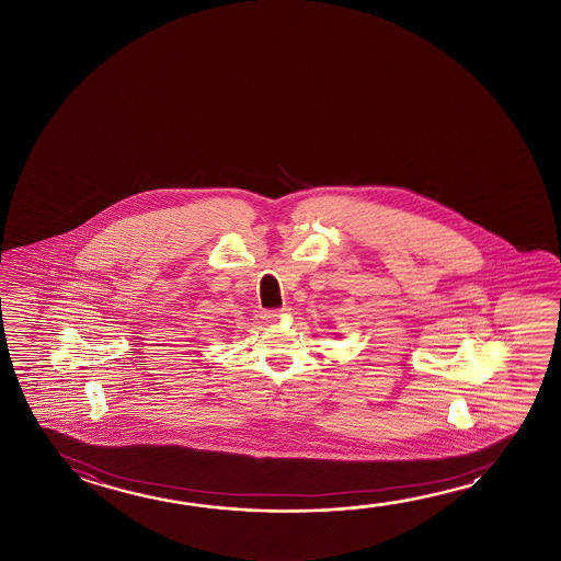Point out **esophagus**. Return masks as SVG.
<instances>
[{
    "mask_svg": "<svg viewBox=\"0 0 561 561\" xmlns=\"http://www.w3.org/2000/svg\"><path fill=\"white\" fill-rule=\"evenodd\" d=\"M282 312L279 309H274V311H264L262 312V317L266 319L267 322H276L279 317H282Z\"/></svg>",
    "mask_w": 561,
    "mask_h": 561,
    "instance_id": "34e87169",
    "label": "esophagus"
}]
</instances>
